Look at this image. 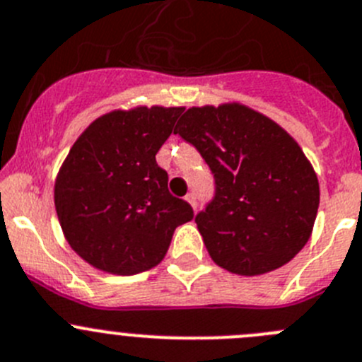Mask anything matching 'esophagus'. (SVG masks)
Wrapping results in <instances>:
<instances>
[{
	"label": "esophagus",
	"instance_id": "34e87169",
	"mask_svg": "<svg viewBox=\"0 0 362 362\" xmlns=\"http://www.w3.org/2000/svg\"><path fill=\"white\" fill-rule=\"evenodd\" d=\"M185 202H187L189 205H191L194 211H197V194L194 192H187V197H185Z\"/></svg>",
	"mask_w": 362,
	"mask_h": 362
}]
</instances>
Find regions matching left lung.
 Listing matches in <instances>:
<instances>
[{
  "label": "left lung",
  "mask_w": 362,
  "mask_h": 362,
  "mask_svg": "<svg viewBox=\"0 0 362 362\" xmlns=\"http://www.w3.org/2000/svg\"><path fill=\"white\" fill-rule=\"evenodd\" d=\"M175 134L214 173V200L197 216L212 261L245 276L288 264L309 241L320 205L318 177L300 144L238 101L191 107Z\"/></svg>",
  "instance_id": "1"
}]
</instances>
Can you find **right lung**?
Returning a JSON list of instances; mask_svg holds the SVG:
<instances>
[{"label": "right lung", "instance_id": "1", "mask_svg": "<svg viewBox=\"0 0 362 362\" xmlns=\"http://www.w3.org/2000/svg\"><path fill=\"white\" fill-rule=\"evenodd\" d=\"M184 107L137 105L96 117L74 141L55 178L64 238L93 268L135 275L164 259L178 225L192 219L171 197L155 155Z\"/></svg>", "mask_w": 362, "mask_h": 362}]
</instances>
